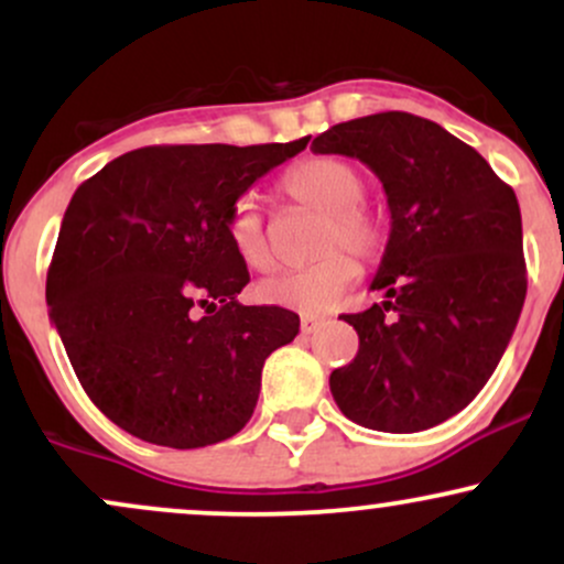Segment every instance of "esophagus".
Here are the masks:
<instances>
[{
    "label": "esophagus",
    "instance_id": "esophagus-1",
    "mask_svg": "<svg viewBox=\"0 0 564 564\" xmlns=\"http://www.w3.org/2000/svg\"><path fill=\"white\" fill-rule=\"evenodd\" d=\"M323 318H318V315H302V334H313V332H318V328L323 326Z\"/></svg>",
    "mask_w": 564,
    "mask_h": 564
}]
</instances>
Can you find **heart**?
Instances as JSON below:
<instances>
[{"label":"heart","mask_w":564,"mask_h":564,"mask_svg":"<svg viewBox=\"0 0 564 564\" xmlns=\"http://www.w3.org/2000/svg\"><path fill=\"white\" fill-rule=\"evenodd\" d=\"M281 191L296 204L323 212L315 262L300 270H286L257 283V296L264 304L321 313L339 300L341 291L358 278V262L377 257L381 249V225L360 200L366 196L364 174L345 159L307 156L291 164L281 177ZM228 236L236 254L251 270H270L275 264L264 219L251 198L232 206ZM350 250L347 252L346 249Z\"/></svg>","instance_id":"heart-1"}]
</instances>
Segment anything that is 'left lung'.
<instances>
[{"mask_svg":"<svg viewBox=\"0 0 564 564\" xmlns=\"http://www.w3.org/2000/svg\"><path fill=\"white\" fill-rule=\"evenodd\" d=\"M310 148L371 166L392 217L371 281L384 302L341 315L360 347L328 379L336 405L368 430H430L475 400L522 313L514 191L467 142L403 111L336 124Z\"/></svg>","mask_w":564,"mask_h":564,"instance_id":"1","label":"left lung"}]
</instances>
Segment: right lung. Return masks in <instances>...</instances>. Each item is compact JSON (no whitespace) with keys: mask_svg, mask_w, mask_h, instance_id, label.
Listing matches in <instances>:
<instances>
[{"mask_svg":"<svg viewBox=\"0 0 564 564\" xmlns=\"http://www.w3.org/2000/svg\"><path fill=\"white\" fill-rule=\"evenodd\" d=\"M310 138L148 145L84 180L47 270V304L89 400L145 443L204 448L241 432L262 366L300 315L236 300L249 270L228 219Z\"/></svg>","mask_w":564,"mask_h":564,"instance_id":"1","label":"right lung"}]
</instances>
